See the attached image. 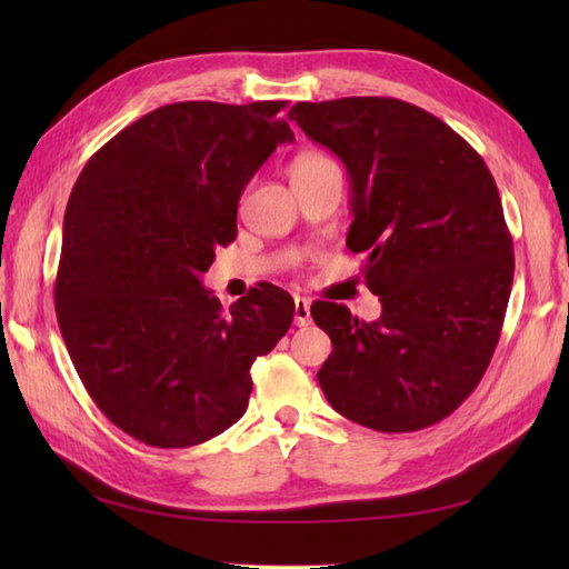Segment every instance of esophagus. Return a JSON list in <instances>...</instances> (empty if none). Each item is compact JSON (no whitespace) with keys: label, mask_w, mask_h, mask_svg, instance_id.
<instances>
[{"label":"esophagus","mask_w":569,"mask_h":569,"mask_svg":"<svg viewBox=\"0 0 569 569\" xmlns=\"http://www.w3.org/2000/svg\"><path fill=\"white\" fill-rule=\"evenodd\" d=\"M296 325L298 328H306V325H310V300L308 298H300L296 296Z\"/></svg>","instance_id":"obj_1"}]
</instances>
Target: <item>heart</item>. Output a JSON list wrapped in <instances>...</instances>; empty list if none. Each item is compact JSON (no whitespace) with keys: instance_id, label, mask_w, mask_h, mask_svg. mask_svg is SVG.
Segmentation results:
<instances>
[{"instance_id":"heart-1","label":"heart","mask_w":569,"mask_h":569,"mask_svg":"<svg viewBox=\"0 0 569 569\" xmlns=\"http://www.w3.org/2000/svg\"><path fill=\"white\" fill-rule=\"evenodd\" d=\"M325 163H332L328 156H322V153H300L298 159L293 161V166H291V176L293 173H300V171H310V168H318V166H325Z\"/></svg>"}]
</instances>
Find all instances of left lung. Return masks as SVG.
I'll return each instance as SVG.
<instances>
[{
	"instance_id": "1",
	"label": "left lung",
	"mask_w": 569,
	"mask_h": 569,
	"mask_svg": "<svg viewBox=\"0 0 569 569\" xmlns=\"http://www.w3.org/2000/svg\"><path fill=\"white\" fill-rule=\"evenodd\" d=\"M288 119L340 156L352 183L347 247L365 253L381 318L316 300L332 355L318 371L337 413L379 432L435 426L477 389L499 345L513 241L481 156L393 98L298 102Z\"/></svg>"
}]
</instances>
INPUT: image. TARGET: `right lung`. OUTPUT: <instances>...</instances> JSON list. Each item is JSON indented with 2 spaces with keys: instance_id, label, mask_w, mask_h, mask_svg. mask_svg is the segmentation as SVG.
I'll return each instance as SVG.
<instances>
[{
  "instance_id": "obj_1",
  "label": "right lung",
  "mask_w": 569,
  "mask_h": 569,
  "mask_svg": "<svg viewBox=\"0 0 569 569\" xmlns=\"http://www.w3.org/2000/svg\"><path fill=\"white\" fill-rule=\"evenodd\" d=\"M288 102H173L119 131L72 186L56 316L90 398L131 438L176 450L244 416L251 365L293 322L259 283L224 312L200 276L237 237L251 176L293 141Z\"/></svg>"
}]
</instances>
